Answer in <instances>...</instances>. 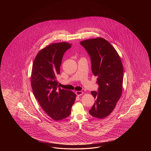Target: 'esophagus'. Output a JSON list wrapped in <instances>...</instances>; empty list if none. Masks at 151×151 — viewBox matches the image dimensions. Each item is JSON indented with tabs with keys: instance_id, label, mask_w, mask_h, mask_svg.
Here are the masks:
<instances>
[{
	"instance_id": "1",
	"label": "esophagus",
	"mask_w": 151,
	"mask_h": 151,
	"mask_svg": "<svg viewBox=\"0 0 151 151\" xmlns=\"http://www.w3.org/2000/svg\"><path fill=\"white\" fill-rule=\"evenodd\" d=\"M76 94H77V96H81L83 94V92L82 91H78L76 92Z\"/></svg>"
}]
</instances>
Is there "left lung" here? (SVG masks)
<instances>
[{
    "label": "left lung",
    "mask_w": 151,
    "mask_h": 151,
    "mask_svg": "<svg viewBox=\"0 0 151 151\" xmlns=\"http://www.w3.org/2000/svg\"><path fill=\"white\" fill-rule=\"evenodd\" d=\"M90 55L92 71L97 76L98 92L92 91L96 99L90 114L98 119L109 116L122 96L124 68L122 60L109 42L103 38L80 42Z\"/></svg>",
    "instance_id": "left-lung-1"
}]
</instances>
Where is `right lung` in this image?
I'll return each instance as SVG.
<instances>
[{
	"label": "right lung",
	"mask_w": 151,
	"mask_h": 151,
	"mask_svg": "<svg viewBox=\"0 0 151 151\" xmlns=\"http://www.w3.org/2000/svg\"><path fill=\"white\" fill-rule=\"evenodd\" d=\"M71 46L66 42H61L46 46L39 52L32 66L33 93L42 109L55 121L70 116L76 98L72 91L58 88L57 80L63 57Z\"/></svg>",
	"instance_id": "obj_1"
}]
</instances>
